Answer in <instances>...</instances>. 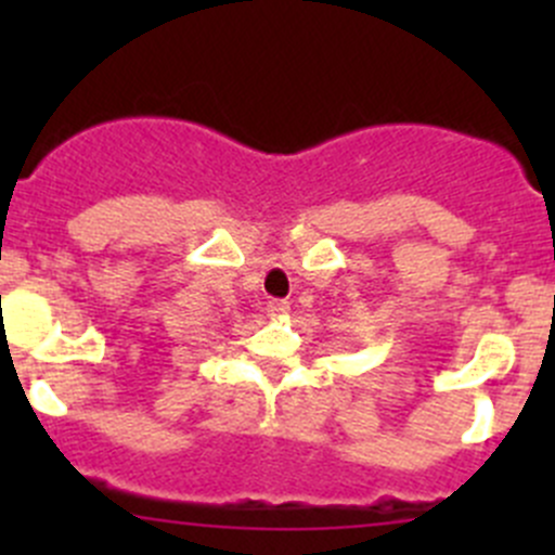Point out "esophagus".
I'll use <instances>...</instances> for the list:
<instances>
[{"instance_id":"esophagus-1","label":"esophagus","mask_w":555,"mask_h":555,"mask_svg":"<svg viewBox=\"0 0 555 555\" xmlns=\"http://www.w3.org/2000/svg\"><path fill=\"white\" fill-rule=\"evenodd\" d=\"M266 311L271 313V317H284V313L289 311V304H287V300H271Z\"/></svg>"}]
</instances>
